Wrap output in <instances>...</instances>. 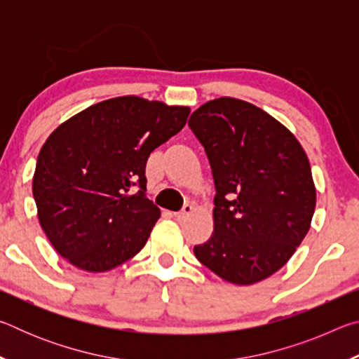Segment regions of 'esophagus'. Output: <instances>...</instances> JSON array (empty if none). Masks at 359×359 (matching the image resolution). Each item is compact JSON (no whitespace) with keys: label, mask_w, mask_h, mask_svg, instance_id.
<instances>
[{"label":"esophagus","mask_w":359,"mask_h":359,"mask_svg":"<svg viewBox=\"0 0 359 359\" xmlns=\"http://www.w3.org/2000/svg\"><path fill=\"white\" fill-rule=\"evenodd\" d=\"M193 212H194L193 205L191 204H185V208L182 209L180 212H174V218H175V220H179V222H184V220H187V218L193 214Z\"/></svg>","instance_id":"obj_1"}]
</instances>
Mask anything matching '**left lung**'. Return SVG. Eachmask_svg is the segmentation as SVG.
Instances as JSON below:
<instances>
[{
	"instance_id": "obj_1",
	"label": "left lung",
	"mask_w": 359,
	"mask_h": 359,
	"mask_svg": "<svg viewBox=\"0 0 359 359\" xmlns=\"http://www.w3.org/2000/svg\"><path fill=\"white\" fill-rule=\"evenodd\" d=\"M215 184L214 233L193 248L223 280L253 285L288 263L311 229V163L287 126L238 98L208 101L188 120Z\"/></svg>"
}]
</instances>
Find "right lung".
Instances as JSON below:
<instances>
[{
  "label": "right lung",
  "instance_id": "obj_1",
  "mask_svg": "<svg viewBox=\"0 0 359 359\" xmlns=\"http://www.w3.org/2000/svg\"><path fill=\"white\" fill-rule=\"evenodd\" d=\"M188 114L187 106L118 96L72 115L47 137L33 196L42 231L68 263L106 272L141 252L161 215L145 198V163Z\"/></svg>",
  "mask_w": 359,
  "mask_h": 359
}]
</instances>
